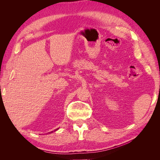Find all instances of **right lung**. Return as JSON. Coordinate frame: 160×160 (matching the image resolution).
<instances>
[{
    "instance_id": "right-lung-1",
    "label": "right lung",
    "mask_w": 160,
    "mask_h": 160,
    "mask_svg": "<svg viewBox=\"0 0 160 160\" xmlns=\"http://www.w3.org/2000/svg\"><path fill=\"white\" fill-rule=\"evenodd\" d=\"M57 129H59V128H58V129H55V131H57ZM55 131H54V132H55ZM52 132H53V131H52V132H50V133H52Z\"/></svg>"
}]
</instances>
